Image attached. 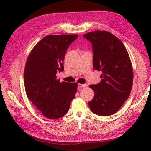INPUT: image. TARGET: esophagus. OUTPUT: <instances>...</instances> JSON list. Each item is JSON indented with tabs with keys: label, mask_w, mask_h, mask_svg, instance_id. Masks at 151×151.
<instances>
[{
	"label": "esophagus",
	"mask_w": 151,
	"mask_h": 151,
	"mask_svg": "<svg viewBox=\"0 0 151 151\" xmlns=\"http://www.w3.org/2000/svg\"><path fill=\"white\" fill-rule=\"evenodd\" d=\"M87 84H78V88H86V87H87Z\"/></svg>",
	"instance_id": "1"
}]
</instances>
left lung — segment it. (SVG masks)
I'll list each match as a JSON object with an SVG mask.
<instances>
[{
	"label": "left lung",
	"mask_w": 151,
	"mask_h": 151,
	"mask_svg": "<svg viewBox=\"0 0 151 151\" xmlns=\"http://www.w3.org/2000/svg\"><path fill=\"white\" fill-rule=\"evenodd\" d=\"M83 36L92 43L94 69L103 72L101 82L89 86L94 93L89 108L99 116L113 115L132 90L134 74L129 55L121 41L108 31H91Z\"/></svg>",
	"instance_id": "8db88e82"
}]
</instances>
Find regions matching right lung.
<instances>
[{"label": "right lung", "instance_id": "obj_1", "mask_svg": "<svg viewBox=\"0 0 151 151\" xmlns=\"http://www.w3.org/2000/svg\"><path fill=\"white\" fill-rule=\"evenodd\" d=\"M78 35H50L31 50L24 72L26 95L42 115L57 119L68 112L76 96L77 83L57 79V72L63 70V60L69 45Z\"/></svg>", "mask_w": 151, "mask_h": 151}]
</instances>
